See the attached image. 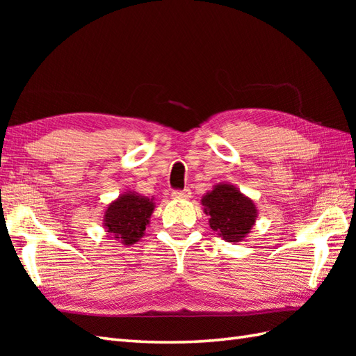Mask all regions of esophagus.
<instances>
[{"mask_svg": "<svg viewBox=\"0 0 356 356\" xmlns=\"http://www.w3.org/2000/svg\"><path fill=\"white\" fill-rule=\"evenodd\" d=\"M171 197L174 200H188L191 197V191L190 190H184V191H172Z\"/></svg>", "mask_w": 356, "mask_h": 356, "instance_id": "esophagus-1", "label": "esophagus"}]
</instances>
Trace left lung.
<instances>
[{
    "instance_id": "obj_1",
    "label": "left lung",
    "mask_w": 356,
    "mask_h": 356,
    "mask_svg": "<svg viewBox=\"0 0 356 356\" xmlns=\"http://www.w3.org/2000/svg\"><path fill=\"white\" fill-rule=\"evenodd\" d=\"M203 213L209 226L229 243L243 241L257 222L259 211L254 200L231 184H217L202 197Z\"/></svg>"
}]
</instances>
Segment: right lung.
Returning a JSON list of instances; mask_svg holds the SVG:
<instances>
[{
    "label": "right lung",
    "instance_id": "obj_1",
    "mask_svg": "<svg viewBox=\"0 0 356 356\" xmlns=\"http://www.w3.org/2000/svg\"><path fill=\"white\" fill-rule=\"evenodd\" d=\"M154 197H147L136 191H125L113 200L104 211V229L107 237L120 245L131 246L145 236L149 217L154 213Z\"/></svg>",
    "mask_w": 356,
    "mask_h": 356
}]
</instances>
